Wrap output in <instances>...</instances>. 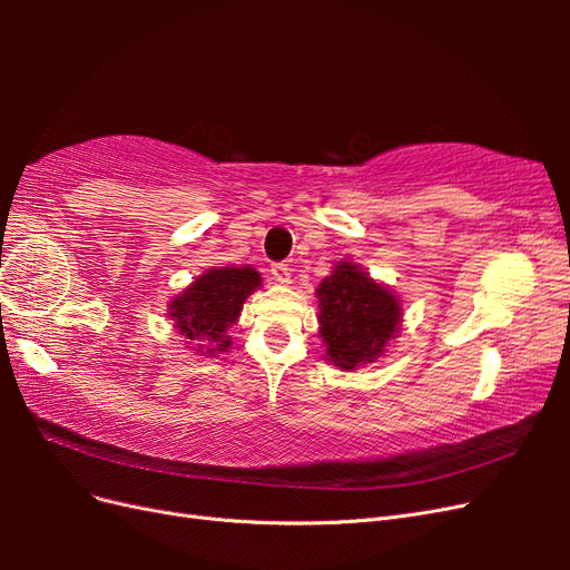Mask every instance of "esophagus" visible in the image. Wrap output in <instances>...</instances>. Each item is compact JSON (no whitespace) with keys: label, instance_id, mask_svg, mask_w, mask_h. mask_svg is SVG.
I'll return each mask as SVG.
<instances>
[{"label":"esophagus","instance_id":"1","mask_svg":"<svg viewBox=\"0 0 570 570\" xmlns=\"http://www.w3.org/2000/svg\"><path fill=\"white\" fill-rule=\"evenodd\" d=\"M271 275H273V281L281 283V285H289L292 283V271L287 268V264H273L271 266Z\"/></svg>","mask_w":570,"mask_h":570}]
</instances>
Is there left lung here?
<instances>
[{
  "label": "left lung",
  "instance_id": "obj_1",
  "mask_svg": "<svg viewBox=\"0 0 570 570\" xmlns=\"http://www.w3.org/2000/svg\"><path fill=\"white\" fill-rule=\"evenodd\" d=\"M316 299L323 358L340 371L373 364L400 333L402 299L350 258H342L325 275Z\"/></svg>",
  "mask_w": 570,
  "mask_h": 570
}]
</instances>
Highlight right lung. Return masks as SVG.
<instances>
[{
  "instance_id": "add662e5",
  "label": "right lung",
  "mask_w": 570,
  "mask_h": 570,
  "mask_svg": "<svg viewBox=\"0 0 570 570\" xmlns=\"http://www.w3.org/2000/svg\"><path fill=\"white\" fill-rule=\"evenodd\" d=\"M262 287V273L252 266H214L168 302V318L185 347L202 356L228 352L230 327L243 314V304Z\"/></svg>"
}]
</instances>
